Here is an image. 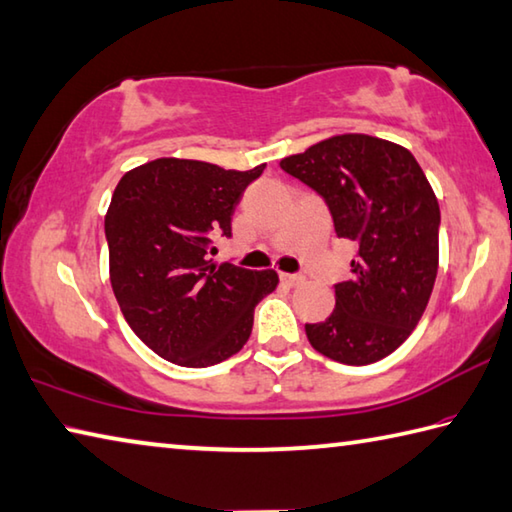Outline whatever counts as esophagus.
Returning a JSON list of instances; mask_svg holds the SVG:
<instances>
[{"label":"esophagus","instance_id":"obj_1","mask_svg":"<svg viewBox=\"0 0 512 512\" xmlns=\"http://www.w3.org/2000/svg\"><path fill=\"white\" fill-rule=\"evenodd\" d=\"M280 280L288 286H297V284L304 282V277L302 275H291V273H280Z\"/></svg>","mask_w":512,"mask_h":512}]
</instances>
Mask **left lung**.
<instances>
[{"label": "left lung", "instance_id": "obj_1", "mask_svg": "<svg viewBox=\"0 0 512 512\" xmlns=\"http://www.w3.org/2000/svg\"><path fill=\"white\" fill-rule=\"evenodd\" d=\"M280 167L331 210L336 235L356 241L336 309L306 324L311 347L342 365H371L410 338L439 273V201L410 150L367 134H338Z\"/></svg>", "mask_w": 512, "mask_h": 512}]
</instances>
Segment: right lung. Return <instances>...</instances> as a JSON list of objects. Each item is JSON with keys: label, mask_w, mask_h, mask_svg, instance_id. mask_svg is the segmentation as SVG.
I'll return each mask as SVG.
<instances>
[{"label": "right lung", "mask_w": 512, "mask_h": 512, "mask_svg": "<svg viewBox=\"0 0 512 512\" xmlns=\"http://www.w3.org/2000/svg\"><path fill=\"white\" fill-rule=\"evenodd\" d=\"M154 159L123 174L105 215L109 280L132 331L161 358L210 367L246 345L255 306L280 277L217 264L241 192L264 172Z\"/></svg>", "instance_id": "add662e5"}]
</instances>
